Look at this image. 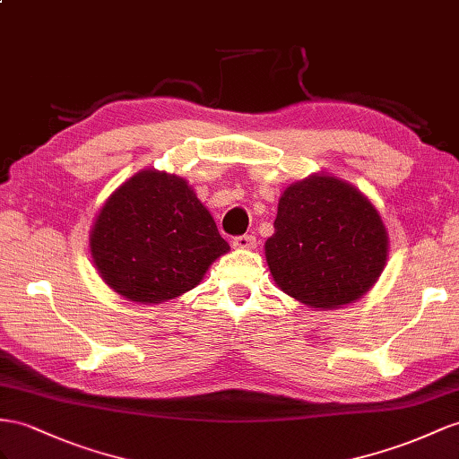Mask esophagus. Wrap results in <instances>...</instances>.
I'll return each instance as SVG.
<instances>
[{"label": "esophagus", "mask_w": 459, "mask_h": 459, "mask_svg": "<svg viewBox=\"0 0 459 459\" xmlns=\"http://www.w3.org/2000/svg\"><path fill=\"white\" fill-rule=\"evenodd\" d=\"M255 244H257L255 237H252V234H244V237L232 238V248H237V250H254Z\"/></svg>", "instance_id": "34e87169"}]
</instances>
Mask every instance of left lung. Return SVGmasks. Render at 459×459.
<instances>
[{
    "mask_svg": "<svg viewBox=\"0 0 459 459\" xmlns=\"http://www.w3.org/2000/svg\"><path fill=\"white\" fill-rule=\"evenodd\" d=\"M265 260L275 285L310 308L357 302L382 275L390 238L357 186L316 172L285 187Z\"/></svg>",
    "mask_w": 459,
    "mask_h": 459,
    "instance_id": "obj_1",
    "label": "left lung"
}]
</instances>
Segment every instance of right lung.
<instances>
[{
  "instance_id": "add662e5",
  "label": "right lung",
  "mask_w": 459,
  "mask_h": 459,
  "mask_svg": "<svg viewBox=\"0 0 459 459\" xmlns=\"http://www.w3.org/2000/svg\"><path fill=\"white\" fill-rule=\"evenodd\" d=\"M89 248L100 279L122 299L160 304L202 283L230 246L186 178L147 169L102 204Z\"/></svg>"
}]
</instances>
